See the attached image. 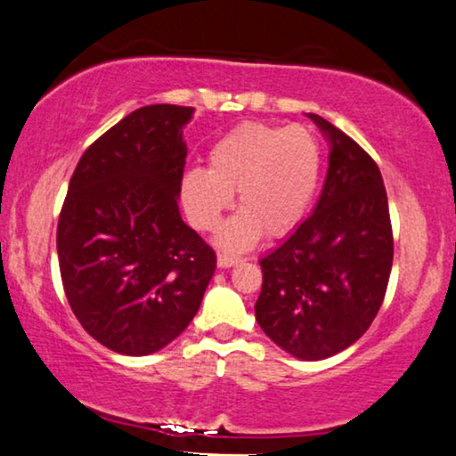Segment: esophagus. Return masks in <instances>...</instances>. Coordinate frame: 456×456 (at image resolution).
<instances>
[{"instance_id": "1", "label": "esophagus", "mask_w": 456, "mask_h": 456, "mask_svg": "<svg viewBox=\"0 0 456 456\" xmlns=\"http://www.w3.org/2000/svg\"><path fill=\"white\" fill-rule=\"evenodd\" d=\"M241 258L240 256H233V254H219L216 256V265H219V268H231L235 265H240Z\"/></svg>"}]
</instances>
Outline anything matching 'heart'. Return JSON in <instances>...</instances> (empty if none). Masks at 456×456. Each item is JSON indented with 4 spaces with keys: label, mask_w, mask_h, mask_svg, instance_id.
I'll list each match as a JSON object with an SVG mask.
<instances>
[{
    "label": "heart",
    "mask_w": 456,
    "mask_h": 456,
    "mask_svg": "<svg viewBox=\"0 0 456 456\" xmlns=\"http://www.w3.org/2000/svg\"><path fill=\"white\" fill-rule=\"evenodd\" d=\"M320 171L322 152L310 127L246 121L210 146L207 171L183 175L185 213L196 229L213 231L237 190L243 210L225 223L219 243L241 252L260 240L262 231L283 235L304 219Z\"/></svg>",
    "instance_id": "heart-1"
}]
</instances>
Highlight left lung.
Listing matches in <instances>:
<instances>
[{"mask_svg": "<svg viewBox=\"0 0 456 456\" xmlns=\"http://www.w3.org/2000/svg\"><path fill=\"white\" fill-rule=\"evenodd\" d=\"M330 146L312 215L260 260L256 320L287 354L318 362L351 347L380 310L393 227L378 165L330 121L307 113Z\"/></svg>", "mask_w": 456, "mask_h": 456, "instance_id": "left-lung-1", "label": "left lung"}]
</instances>
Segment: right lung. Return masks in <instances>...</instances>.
Here are the masks:
<instances>
[{
    "instance_id": "1",
    "label": "right lung",
    "mask_w": 456,
    "mask_h": 456,
    "mask_svg": "<svg viewBox=\"0 0 456 456\" xmlns=\"http://www.w3.org/2000/svg\"><path fill=\"white\" fill-rule=\"evenodd\" d=\"M194 107L146 105L78 161L57 225L66 297L85 330L121 355H151L188 329L216 256L179 215Z\"/></svg>"
}]
</instances>
